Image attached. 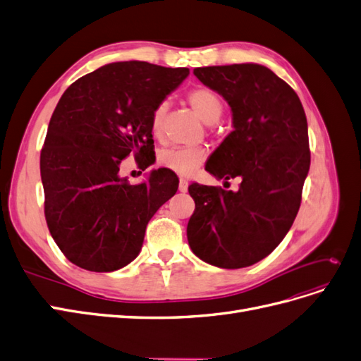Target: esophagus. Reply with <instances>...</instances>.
Returning <instances> with one entry per match:
<instances>
[{"label": "esophagus", "instance_id": "1", "mask_svg": "<svg viewBox=\"0 0 361 361\" xmlns=\"http://www.w3.org/2000/svg\"><path fill=\"white\" fill-rule=\"evenodd\" d=\"M179 191L180 192H187L188 191V180L187 179H180L179 180Z\"/></svg>", "mask_w": 361, "mask_h": 361}]
</instances>
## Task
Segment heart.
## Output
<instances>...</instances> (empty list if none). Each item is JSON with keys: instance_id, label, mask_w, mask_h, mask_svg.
<instances>
[{"instance_id": "obj_1", "label": "heart", "mask_w": 361, "mask_h": 361, "mask_svg": "<svg viewBox=\"0 0 361 361\" xmlns=\"http://www.w3.org/2000/svg\"><path fill=\"white\" fill-rule=\"evenodd\" d=\"M187 101L192 110L206 123H215L224 111V102L221 96L211 87L197 85L187 93ZM169 105L161 102L155 106L150 117V130L155 138L161 140L166 134V116ZM207 150L203 146L192 147H170L164 149L158 155V164L164 169L179 174V176H190L204 162Z\"/></svg>"}]
</instances>
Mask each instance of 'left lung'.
Wrapping results in <instances>:
<instances>
[{"mask_svg": "<svg viewBox=\"0 0 361 361\" xmlns=\"http://www.w3.org/2000/svg\"><path fill=\"white\" fill-rule=\"evenodd\" d=\"M194 75L233 113L235 130L206 170L241 183L236 192L190 185L195 209L188 243L206 264L245 268L272 253L298 214L310 167L307 118L292 87L260 64L195 68Z\"/></svg>", "mask_w": 361, "mask_h": 361, "instance_id": "obj_1", "label": "left lung"}]
</instances>
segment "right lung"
Wrapping results in <instances>:
<instances>
[{
  "label": "right lung",
  "mask_w": 361,
  "mask_h": 361,
  "mask_svg": "<svg viewBox=\"0 0 361 361\" xmlns=\"http://www.w3.org/2000/svg\"><path fill=\"white\" fill-rule=\"evenodd\" d=\"M188 73L120 61L84 75L63 93L40 152V176L51 236L76 267H126L140 253L150 218L176 194L179 179L167 169L138 185L118 170L128 155L143 171L154 164L152 113Z\"/></svg>",
  "instance_id": "1"
}]
</instances>
